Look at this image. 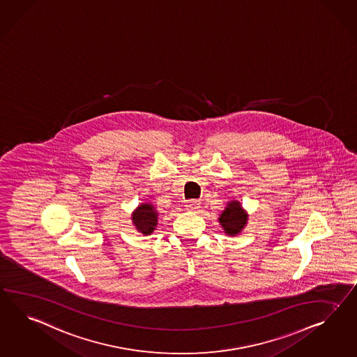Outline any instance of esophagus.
I'll list each match as a JSON object with an SVG mask.
<instances>
[{
  "mask_svg": "<svg viewBox=\"0 0 357 357\" xmlns=\"http://www.w3.org/2000/svg\"><path fill=\"white\" fill-rule=\"evenodd\" d=\"M199 206H201V203L198 201H195V199L185 202V207H186V210L197 211L199 208Z\"/></svg>",
  "mask_w": 357,
  "mask_h": 357,
  "instance_id": "1",
  "label": "esophagus"
}]
</instances>
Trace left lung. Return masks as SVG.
I'll use <instances>...</instances> for the list:
<instances>
[{"mask_svg": "<svg viewBox=\"0 0 357 357\" xmlns=\"http://www.w3.org/2000/svg\"><path fill=\"white\" fill-rule=\"evenodd\" d=\"M248 213L242 207L241 202L230 201L227 203L225 210L220 213L219 222L224 233L229 237H236L246 228Z\"/></svg>", "mask_w": 357, "mask_h": 357, "instance_id": "obj_1", "label": "left lung"}]
</instances>
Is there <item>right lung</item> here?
Here are the masks:
<instances>
[{"mask_svg":"<svg viewBox=\"0 0 357 357\" xmlns=\"http://www.w3.org/2000/svg\"><path fill=\"white\" fill-rule=\"evenodd\" d=\"M158 211L154 204L145 202L138 204L137 208L132 212V222L138 233L150 236L158 227Z\"/></svg>","mask_w":357,"mask_h":357,"instance_id":"right-lung-1","label":"right lung"}]
</instances>
